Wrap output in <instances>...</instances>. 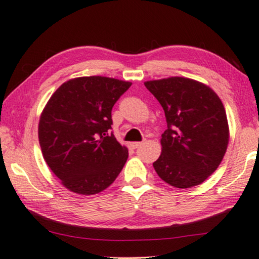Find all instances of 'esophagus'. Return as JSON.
Returning a JSON list of instances; mask_svg holds the SVG:
<instances>
[{"label":"esophagus","mask_w":259,"mask_h":259,"mask_svg":"<svg viewBox=\"0 0 259 259\" xmlns=\"http://www.w3.org/2000/svg\"><path fill=\"white\" fill-rule=\"evenodd\" d=\"M140 145H142V143H139V142H134V143L130 144V146L133 148H138Z\"/></svg>","instance_id":"esophagus-1"}]
</instances>
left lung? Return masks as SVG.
I'll list each match as a JSON object with an SVG mask.
<instances>
[{"label":"left lung","mask_w":259,"mask_h":259,"mask_svg":"<svg viewBox=\"0 0 259 259\" xmlns=\"http://www.w3.org/2000/svg\"><path fill=\"white\" fill-rule=\"evenodd\" d=\"M163 108L166 129L153 166L177 188L200 185L214 172L229 145L226 112L217 94L199 81L168 77L144 83Z\"/></svg>","instance_id":"obj_1"}]
</instances>
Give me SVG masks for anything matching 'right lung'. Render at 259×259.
Returning <instances> with one entry per match:
<instances>
[{"mask_svg": "<svg viewBox=\"0 0 259 259\" xmlns=\"http://www.w3.org/2000/svg\"><path fill=\"white\" fill-rule=\"evenodd\" d=\"M131 82L105 76L72 78L51 96L38 122L47 164L61 184L93 195L111 185L128 159L114 137L112 108Z\"/></svg>", "mask_w": 259, "mask_h": 259, "instance_id": "add662e5", "label": "right lung"}]
</instances>
